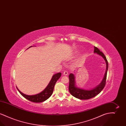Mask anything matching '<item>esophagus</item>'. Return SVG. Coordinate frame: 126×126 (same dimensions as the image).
Instances as JSON below:
<instances>
[{
	"mask_svg": "<svg viewBox=\"0 0 126 126\" xmlns=\"http://www.w3.org/2000/svg\"><path fill=\"white\" fill-rule=\"evenodd\" d=\"M68 72H67V71H64V72H63V74L64 75H65V76H66V75H68Z\"/></svg>",
	"mask_w": 126,
	"mask_h": 126,
	"instance_id": "obj_1",
	"label": "esophagus"
}]
</instances>
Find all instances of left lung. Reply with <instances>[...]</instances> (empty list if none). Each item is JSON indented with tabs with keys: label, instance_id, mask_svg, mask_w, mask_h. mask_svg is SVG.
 <instances>
[{
	"label": "left lung",
	"instance_id": "left-lung-1",
	"mask_svg": "<svg viewBox=\"0 0 126 126\" xmlns=\"http://www.w3.org/2000/svg\"><path fill=\"white\" fill-rule=\"evenodd\" d=\"M94 53H96L102 56L105 61L106 64V71L105 73L104 78H103L101 83L97 86H96V87H95V88H94L92 89L85 90L77 87V86L76 85L75 77L73 74L71 73L69 75V91L72 95L81 100H87L95 97L102 91L106 84L107 74L108 69V61L106 59V57L102 51H101L96 47H94Z\"/></svg>",
	"mask_w": 126,
	"mask_h": 126
}]
</instances>
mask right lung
Wrapping results in <instances>:
<instances>
[{
	"label": "right lung",
	"instance_id": "1",
	"mask_svg": "<svg viewBox=\"0 0 126 126\" xmlns=\"http://www.w3.org/2000/svg\"><path fill=\"white\" fill-rule=\"evenodd\" d=\"M32 47V46H30L29 48ZM61 75V73H58L54 75L46 88L40 93L35 95H28L25 94L21 91H20L17 87H16V88L22 96L31 102H44L47 100L52 95L54 90L55 84L58 81V80L60 78Z\"/></svg>",
	"mask_w": 126,
	"mask_h": 126
}]
</instances>
